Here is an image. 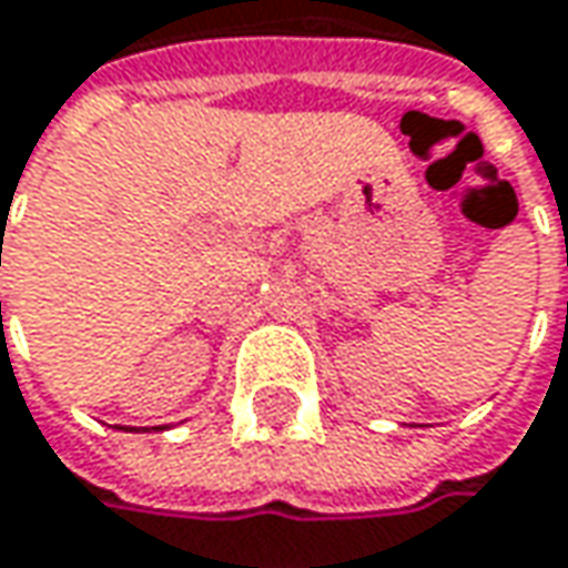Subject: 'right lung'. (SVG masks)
Returning a JSON list of instances; mask_svg holds the SVG:
<instances>
[{"mask_svg": "<svg viewBox=\"0 0 568 568\" xmlns=\"http://www.w3.org/2000/svg\"><path fill=\"white\" fill-rule=\"evenodd\" d=\"M155 433H162V429H169V426H152ZM126 433H139V429H126ZM142 433H149V429H142Z\"/></svg>", "mask_w": 568, "mask_h": 568, "instance_id": "obj_1", "label": "right lung"}]
</instances>
